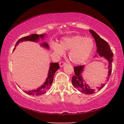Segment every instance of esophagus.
<instances>
[{
  "mask_svg": "<svg viewBox=\"0 0 124 124\" xmlns=\"http://www.w3.org/2000/svg\"><path fill=\"white\" fill-rule=\"evenodd\" d=\"M66 64V62H63V61H61V62H60V66L61 67H62L64 65Z\"/></svg>",
  "mask_w": 124,
  "mask_h": 124,
  "instance_id": "34e87169",
  "label": "esophagus"
}]
</instances>
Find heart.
<instances>
[{
  "label": "heart",
  "mask_w": 124,
  "mask_h": 124,
  "mask_svg": "<svg viewBox=\"0 0 124 124\" xmlns=\"http://www.w3.org/2000/svg\"><path fill=\"white\" fill-rule=\"evenodd\" d=\"M95 47V43L91 38H85L81 35L66 37L60 44L54 43L52 49L60 55L64 53L65 50H70L68 57L73 63L80 64L87 60L91 55Z\"/></svg>",
  "instance_id": "1"
}]
</instances>
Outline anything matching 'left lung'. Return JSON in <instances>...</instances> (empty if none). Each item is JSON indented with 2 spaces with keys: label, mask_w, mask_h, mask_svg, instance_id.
<instances>
[{
  "label": "left lung",
  "mask_w": 124,
  "mask_h": 124,
  "mask_svg": "<svg viewBox=\"0 0 124 124\" xmlns=\"http://www.w3.org/2000/svg\"><path fill=\"white\" fill-rule=\"evenodd\" d=\"M90 32L91 33L92 36L95 39V42L97 46V53L101 57H104L108 62V79L110 76L112 70V62L113 61V53L111 50L110 46L109 45L107 42L101 38L95 31L92 29H89ZM96 56V55H95ZM84 66H79L77 67H74L75 75L73 76L72 82L73 86L79 90L82 93L86 95L94 93L96 91V90H100L102 89L105 86V84H103L99 87H96V89L94 87H92L86 83L84 80L83 79L81 75V73H83Z\"/></svg>",
  "instance_id": "left-lung-1"
}]
</instances>
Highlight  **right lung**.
Instances as JSON below:
<instances>
[{
	"label": "right lung",
	"mask_w": 124,
	"mask_h": 124,
	"mask_svg": "<svg viewBox=\"0 0 124 124\" xmlns=\"http://www.w3.org/2000/svg\"><path fill=\"white\" fill-rule=\"evenodd\" d=\"M44 34L40 35L37 34H33L31 35H28V36L23 37L17 41L15 46L14 50L15 49L16 46H17L18 44H19V43H21V42L24 41H31L38 42L39 41L40 38H41L42 40H44ZM40 45L41 46L46 48V49H49V45H48V44L46 43V42H44V43L41 44ZM50 65V66L49 67V73H48V77L46 79V81H45V83H44V84L43 85H41L40 87L38 88L37 90L24 91L25 93L28 94V95L32 96H40L45 93L48 90L50 89V88L52 85V83L53 82L54 73H55L56 71L60 68V64H58V63H51Z\"/></svg>",
	"instance_id": "right-lung-1"
}]
</instances>
